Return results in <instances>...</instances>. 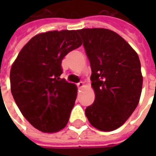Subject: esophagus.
<instances>
[{"label": "esophagus", "mask_w": 156, "mask_h": 156, "mask_svg": "<svg viewBox=\"0 0 156 156\" xmlns=\"http://www.w3.org/2000/svg\"><path fill=\"white\" fill-rule=\"evenodd\" d=\"M77 86H78V88H83V87H84V83H83V82H80V83H78V84H77Z\"/></svg>", "instance_id": "obj_1"}]
</instances>
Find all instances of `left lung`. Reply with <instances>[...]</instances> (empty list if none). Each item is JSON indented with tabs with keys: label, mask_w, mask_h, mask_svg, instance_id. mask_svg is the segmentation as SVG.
<instances>
[{
	"label": "left lung",
	"mask_w": 156,
	"mask_h": 156,
	"mask_svg": "<svg viewBox=\"0 0 156 156\" xmlns=\"http://www.w3.org/2000/svg\"><path fill=\"white\" fill-rule=\"evenodd\" d=\"M91 68L95 101L85 110L91 126L112 131L126 122L138 106L143 87L137 52L112 30L87 28L77 30Z\"/></svg>",
	"instance_id": "1"
}]
</instances>
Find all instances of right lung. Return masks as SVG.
Returning a JSON list of instances; mask_svg holds the SVG:
<instances>
[{
  "instance_id": "right-lung-1",
  "label": "right lung",
  "mask_w": 156,
  "mask_h": 156,
  "mask_svg": "<svg viewBox=\"0 0 156 156\" xmlns=\"http://www.w3.org/2000/svg\"><path fill=\"white\" fill-rule=\"evenodd\" d=\"M77 30H52L30 39L10 70V87L23 116L44 133L60 131L68 123L78 89L61 79V61L82 45Z\"/></svg>"
}]
</instances>
